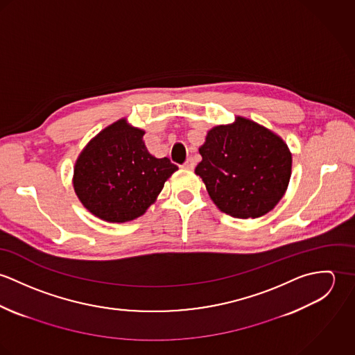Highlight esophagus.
Segmentation results:
<instances>
[{
    "instance_id": "esophagus-1",
    "label": "esophagus",
    "mask_w": 355,
    "mask_h": 355,
    "mask_svg": "<svg viewBox=\"0 0 355 355\" xmlns=\"http://www.w3.org/2000/svg\"><path fill=\"white\" fill-rule=\"evenodd\" d=\"M183 166H184V168H187V169H194V166H196V161H194V158H193V157L187 158V161L183 164Z\"/></svg>"
}]
</instances>
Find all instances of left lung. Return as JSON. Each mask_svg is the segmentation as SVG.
<instances>
[{"label": "left lung", "instance_id": "1", "mask_svg": "<svg viewBox=\"0 0 355 355\" xmlns=\"http://www.w3.org/2000/svg\"><path fill=\"white\" fill-rule=\"evenodd\" d=\"M202 178L211 201L232 217H259L284 196L291 176V153L282 138L252 120L238 117L217 125L200 148Z\"/></svg>", "mask_w": 355, "mask_h": 355}]
</instances>
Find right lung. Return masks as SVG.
I'll use <instances>...</instances> for the list:
<instances>
[{
    "label": "right lung",
    "mask_w": 355,
    "mask_h": 355,
    "mask_svg": "<svg viewBox=\"0 0 355 355\" xmlns=\"http://www.w3.org/2000/svg\"><path fill=\"white\" fill-rule=\"evenodd\" d=\"M144 134L119 120L101 131L76 161L75 193L102 220L124 223L144 214L178 169L169 158L148 152Z\"/></svg>",
    "instance_id": "right-lung-1"
}]
</instances>
